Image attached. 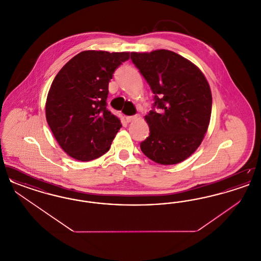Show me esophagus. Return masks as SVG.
Returning <instances> with one entry per match:
<instances>
[{
    "label": "esophagus",
    "instance_id": "obj_1",
    "mask_svg": "<svg viewBox=\"0 0 261 261\" xmlns=\"http://www.w3.org/2000/svg\"><path fill=\"white\" fill-rule=\"evenodd\" d=\"M139 118H140V116H139L138 114L132 115V116H126V120H127V122H133V121H135V120L139 119Z\"/></svg>",
    "mask_w": 261,
    "mask_h": 261
}]
</instances>
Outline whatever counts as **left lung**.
<instances>
[{
	"instance_id": "obj_1",
	"label": "left lung",
	"mask_w": 261,
	"mask_h": 261,
	"mask_svg": "<svg viewBox=\"0 0 261 261\" xmlns=\"http://www.w3.org/2000/svg\"><path fill=\"white\" fill-rule=\"evenodd\" d=\"M154 94V106L145 116L149 136L141 149L152 162L172 165L190 158L201 144L211 121L212 96L199 67L172 50L131 53Z\"/></svg>"
}]
</instances>
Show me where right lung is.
<instances>
[{"label": "right lung", "mask_w": 261, "mask_h": 261, "mask_svg": "<svg viewBox=\"0 0 261 261\" xmlns=\"http://www.w3.org/2000/svg\"><path fill=\"white\" fill-rule=\"evenodd\" d=\"M129 51L83 50L55 77L46 100V119L70 158L90 162L105 154L122 126L107 109L109 83Z\"/></svg>", "instance_id": "right-lung-1"}]
</instances>
